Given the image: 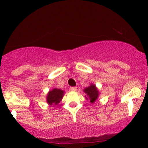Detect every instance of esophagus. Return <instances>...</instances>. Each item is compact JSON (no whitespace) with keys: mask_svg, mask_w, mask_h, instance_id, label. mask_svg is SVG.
<instances>
[{"mask_svg":"<svg viewBox=\"0 0 148 148\" xmlns=\"http://www.w3.org/2000/svg\"><path fill=\"white\" fill-rule=\"evenodd\" d=\"M70 90L71 91V92H75L77 90V88L76 87H71V88H70Z\"/></svg>","mask_w":148,"mask_h":148,"instance_id":"34e87169","label":"esophagus"}]
</instances>
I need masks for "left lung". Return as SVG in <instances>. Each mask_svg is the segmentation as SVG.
Wrapping results in <instances>:
<instances>
[{"label": "left lung", "instance_id": "1", "mask_svg": "<svg viewBox=\"0 0 148 148\" xmlns=\"http://www.w3.org/2000/svg\"><path fill=\"white\" fill-rule=\"evenodd\" d=\"M84 92L86 94L85 98L86 100H89L92 104L96 102L97 99L98 98L100 92L98 89L96 88V85L94 84H91L88 87H87L84 90Z\"/></svg>", "mask_w": 148, "mask_h": 148}]
</instances>
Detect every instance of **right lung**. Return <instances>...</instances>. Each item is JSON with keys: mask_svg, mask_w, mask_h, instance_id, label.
<instances>
[{"mask_svg": "<svg viewBox=\"0 0 148 148\" xmlns=\"http://www.w3.org/2000/svg\"><path fill=\"white\" fill-rule=\"evenodd\" d=\"M64 92L58 88H54L50 90L46 96V102L49 105L58 104L62 100Z\"/></svg>", "mask_w": 148, "mask_h": 148, "instance_id": "obj_1", "label": "right lung"}]
</instances>
